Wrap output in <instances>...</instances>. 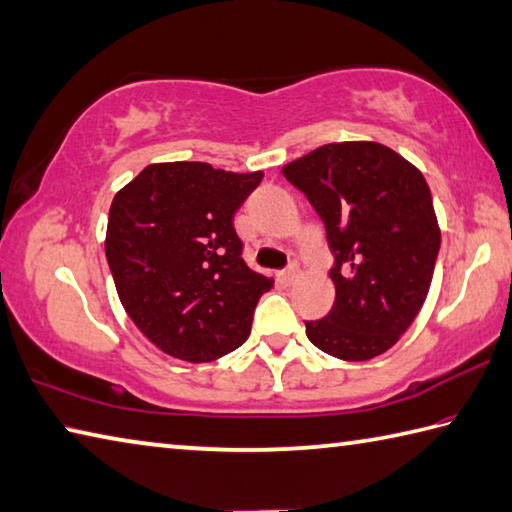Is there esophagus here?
<instances>
[{"instance_id":"1","label":"esophagus","mask_w":512,"mask_h":512,"mask_svg":"<svg viewBox=\"0 0 512 512\" xmlns=\"http://www.w3.org/2000/svg\"><path fill=\"white\" fill-rule=\"evenodd\" d=\"M297 273H300V268H297L295 264L288 266V268H284V271L280 273V280L286 282V284H291V282L295 280V277H297Z\"/></svg>"}]
</instances>
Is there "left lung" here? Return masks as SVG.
<instances>
[{
    "label": "left lung",
    "instance_id": "1",
    "mask_svg": "<svg viewBox=\"0 0 512 512\" xmlns=\"http://www.w3.org/2000/svg\"><path fill=\"white\" fill-rule=\"evenodd\" d=\"M318 212L333 253L336 302L306 336L333 358L392 349L430 291L441 230L423 174L374 141L329 143L282 167Z\"/></svg>",
    "mask_w": 512,
    "mask_h": 512
}]
</instances>
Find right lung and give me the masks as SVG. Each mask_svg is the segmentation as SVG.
I'll list each match as a JSON object with an SVG mask.
<instances>
[{"label": "right lung", "instance_id": "right-lung-1", "mask_svg": "<svg viewBox=\"0 0 512 512\" xmlns=\"http://www.w3.org/2000/svg\"><path fill=\"white\" fill-rule=\"evenodd\" d=\"M262 179L152 163L111 201L105 253L120 304L167 356L210 362L248 340L273 280L246 266L232 219Z\"/></svg>", "mask_w": 512, "mask_h": 512}]
</instances>
